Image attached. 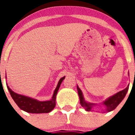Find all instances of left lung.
Listing matches in <instances>:
<instances>
[{
    "label": "left lung",
    "mask_w": 135,
    "mask_h": 135,
    "mask_svg": "<svg viewBox=\"0 0 135 135\" xmlns=\"http://www.w3.org/2000/svg\"><path fill=\"white\" fill-rule=\"evenodd\" d=\"M77 89L78 92V95L79 97H80V104L81 105V107H83L84 108H85V109L87 111H90L92 108V106L93 105V104H91V103H88L84 100V97H83L82 93H81V91L78 87L77 86ZM128 89H129V85L123 90L117 93L115 95H113L111 97L108 98L106 101H104L103 103V104L106 106V112H108L112 111V110H114L118 106V104L122 101L124 97H126L127 92Z\"/></svg>",
    "instance_id": "8db88e82"
}]
</instances>
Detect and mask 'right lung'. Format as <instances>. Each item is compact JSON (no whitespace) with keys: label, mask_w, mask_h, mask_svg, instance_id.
<instances>
[{"label":"right lung","mask_w":135,"mask_h":135,"mask_svg":"<svg viewBox=\"0 0 135 135\" xmlns=\"http://www.w3.org/2000/svg\"><path fill=\"white\" fill-rule=\"evenodd\" d=\"M65 76H64L60 79L59 82H58L57 86L54 91L52 99L51 100H47V101H38L36 99L19 95V94L13 92L8 86H7V88L12 99L21 110H24L27 112L32 113V114L48 113L55 108L56 95L59 90L61 82L65 79Z\"/></svg>","instance_id":"right-lung-1"}]
</instances>
